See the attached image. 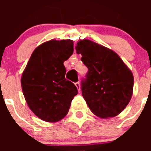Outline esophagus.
<instances>
[{
    "instance_id": "34e87169",
    "label": "esophagus",
    "mask_w": 151,
    "mask_h": 151,
    "mask_svg": "<svg viewBox=\"0 0 151 151\" xmlns=\"http://www.w3.org/2000/svg\"><path fill=\"white\" fill-rule=\"evenodd\" d=\"M75 86L77 87V90H78V91H79V92H80V90H81V87H80V83H79V82H77V83H75Z\"/></svg>"
}]
</instances>
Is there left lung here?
<instances>
[{"label": "left lung", "mask_w": 151, "mask_h": 151, "mask_svg": "<svg viewBox=\"0 0 151 151\" xmlns=\"http://www.w3.org/2000/svg\"><path fill=\"white\" fill-rule=\"evenodd\" d=\"M76 50L88 68L82 95L91 112L101 118L119 115L133 94L130 68L113 50L89 39L78 41Z\"/></svg>", "instance_id": "8db88e82"}]
</instances>
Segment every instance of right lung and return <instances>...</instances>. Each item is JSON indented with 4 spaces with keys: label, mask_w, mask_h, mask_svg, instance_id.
Here are the masks:
<instances>
[{
    "label": "right lung",
    "mask_w": 151,
    "mask_h": 151,
    "mask_svg": "<svg viewBox=\"0 0 151 151\" xmlns=\"http://www.w3.org/2000/svg\"><path fill=\"white\" fill-rule=\"evenodd\" d=\"M74 52V42L63 39L44 42L32 53L21 77L24 97L39 118L55 123L67 115L77 87L65 78L63 62Z\"/></svg>",
    "instance_id": "obj_1"
}]
</instances>
